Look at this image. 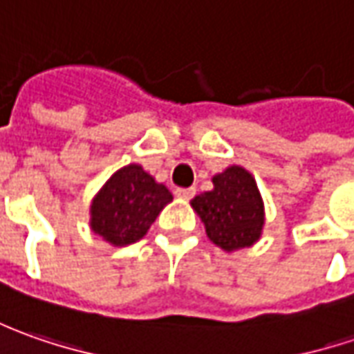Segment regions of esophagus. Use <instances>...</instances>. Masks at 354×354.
<instances>
[{
	"label": "esophagus",
	"mask_w": 354,
	"mask_h": 354,
	"mask_svg": "<svg viewBox=\"0 0 354 354\" xmlns=\"http://www.w3.org/2000/svg\"><path fill=\"white\" fill-rule=\"evenodd\" d=\"M176 196L180 198V200H192V198L196 196V189L194 188H178Z\"/></svg>",
	"instance_id": "34e87169"
}]
</instances>
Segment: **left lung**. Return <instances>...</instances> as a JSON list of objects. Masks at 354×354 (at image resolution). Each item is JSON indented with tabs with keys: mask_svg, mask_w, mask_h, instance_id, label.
Returning <instances> with one entry per match:
<instances>
[{
	"mask_svg": "<svg viewBox=\"0 0 354 354\" xmlns=\"http://www.w3.org/2000/svg\"><path fill=\"white\" fill-rule=\"evenodd\" d=\"M207 237L225 250L257 243L264 225V209L254 178L241 166H229L214 176V189L192 200Z\"/></svg>",
	"mask_w": 354,
	"mask_h": 354,
	"instance_id": "8db88e82",
	"label": "left lung"
}]
</instances>
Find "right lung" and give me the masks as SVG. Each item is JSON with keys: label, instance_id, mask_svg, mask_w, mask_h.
<instances>
[{"label": "right lung", "instance_id": "add662e5", "mask_svg": "<svg viewBox=\"0 0 354 354\" xmlns=\"http://www.w3.org/2000/svg\"><path fill=\"white\" fill-rule=\"evenodd\" d=\"M170 200V189L156 184L139 165L125 166L93 198V233L117 247L131 245L149 231Z\"/></svg>", "mask_w": 354, "mask_h": 354}]
</instances>
